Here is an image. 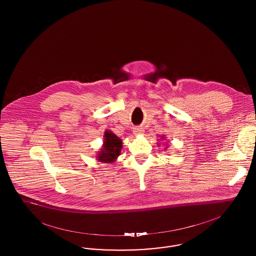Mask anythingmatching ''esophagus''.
I'll list each match as a JSON object with an SVG mask.
<instances>
[{
  "mask_svg": "<svg viewBox=\"0 0 256 256\" xmlns=\"http://www.w3.org/2000/svg\"><path fill=\"white\" fill-rule=\"evenodd\" d=\"M144 132H145L144 130L140 126H137V128H134V134H136V135H140V134H143Z\"/></svg>",
  "mask_w": 256,
  "mask_h": 256,
  "instance_id": "obj_1",
  "label": "esophagus"
}]
</instances>
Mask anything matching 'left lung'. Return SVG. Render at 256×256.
I'll use <instances>...</instances> for the list:
<instances>
[{
    "label": "left lung",
    "mask_w": 256,
    "mask_h": 256,
    "mask_svg": "<svg viewBox=\"0 0 256 256\" xmlns=\"http://www.w3.org/2000/svg\"><path fill=\"white\" fill-rule=\"evenodd\" d=\"M162 138H163V137H162Z\"/></svg>",
    "instance_id": "1"
}]
</instances>
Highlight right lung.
<instances>
[{"label":"right lung","instance_id":"obj_1","mask_svg":"<svg viewBox=\"0 0 256 256\" xmlns=\"http://www.w3.org/2000/svg\"><path fill=\"white\" fill-rule=\"evenodd\" d=\"M104 136V145L98 154V160L104 163L114 162L121 154L122 140L110 130H106Z\"/></svg>","mask_w":256,"mask_h":256}]
</instances>
